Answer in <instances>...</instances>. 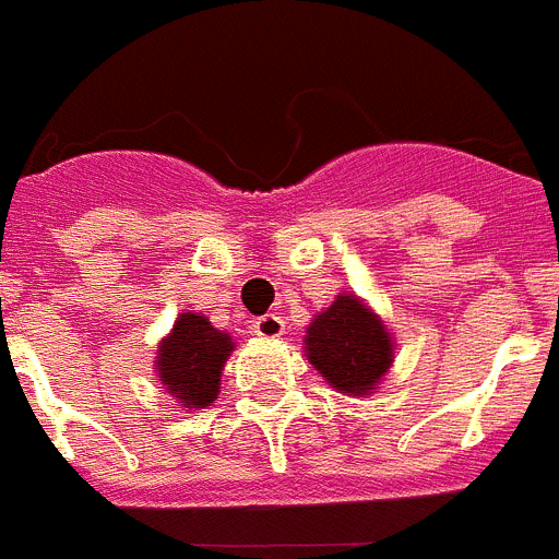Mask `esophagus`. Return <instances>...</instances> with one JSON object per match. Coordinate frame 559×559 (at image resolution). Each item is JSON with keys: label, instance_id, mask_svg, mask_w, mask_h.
Returning a JSON list of instances; mask_svg holds the SVG:
<instances>
[{"label": "esophagus", "instance_id": "1", "mask_svg": "<svg viewBox=\"0 0 559 559\" xmlns=\"http://www.w3.org/2000/svg\"><path fill=\"white\" fill-rule=\"evenodd\" d=\"M254 333L260 338H280L285 333V322L280 313H265L254 322Z\"/></svg>", "mask_w": 559, "mask_h": 559}]
</instances>
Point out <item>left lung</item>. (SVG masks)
Masks as SVG:
<instances>
[{
	"label": "left lung",
	"mask_w": 559,
	"mask_h": 559,
	"mask_svg": "<svg viewBox=\"0 0 559 559\" xmlns=\"http://www.w3.org/2000/svg\"><path fill=\"white\" fill-rule=\"evenodd\" d=\"M305 353L335 392L369 394L392 367L394 341L367 302L341 294L310 322Z\"/></svg>",
	"instance_id": "left-lung-1"
}]
</instances>
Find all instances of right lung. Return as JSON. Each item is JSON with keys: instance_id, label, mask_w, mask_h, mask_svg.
Segmentation results:
<instances>
[{"instance_id": "add662e5", "label": "right lung", "mask_w": 559, "mask_h": 559, "mask_svg": "<svg viewBox=\"0 0 559 559\" xmlns=\"http://www.w3.org/2000/svg\"><path fill=\"white\" fill-rule=\"evenodd\" d=\"M235 349L224 330L212 328L206 316L181 313L156 353V372L167 394L181 408H206L221 392V372Z\"/></svg>"}]
</instances>
